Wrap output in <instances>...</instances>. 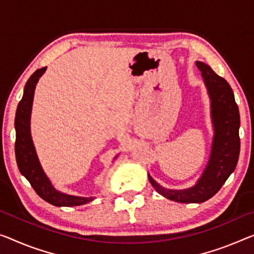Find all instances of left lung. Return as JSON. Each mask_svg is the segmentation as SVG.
Instances as JSON below:
<instances>
[{
	"label": "left lung",
	"mask_w": 254,
	"mask_h": 254,
	"mask_svg": "<svg viewBox=\"0 0 254 254\" xmlns=\"http://www.w3.org/2000/svg\"><path fill=\"white\" fill-rule=\"evenodd\" d=\"M196 65L211 99L214 137L208 166L197 184L184 190L163 189L149 176L158 193L181 203H201L212 197L235 170L240 157V112L231 85L208 64L196 61Z\"/></svg>",
	"instance_id": "left-lung-1"
}]
</instances>
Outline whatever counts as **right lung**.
Listing matches in <instances>:
<instances>
[{
    "label": "right lung",
    "instance_id": "obj_1",
    "mask_svg": "<svg viewBox=\"0 0 254 254\" xmlns=\"http://www.w3.org/2000/svg\"><path fill=\"white\" fill-rule=\"evenodd\" d=\"M45 70L46 67L37 69L29 77L23 89L22 99L18 104L14 119L15 160H17L19 171L26 177L35 192L40 195L43 200L57 206L81 205L91 202L94 197L72 196V195L58 192L51 185L49 178L42 169L36 152H35L32 136H30V112H32L34 91L38 79Z\"/></svg>",
    "mask_w": 254,
    "mask_h": 254
}]
</instances>
